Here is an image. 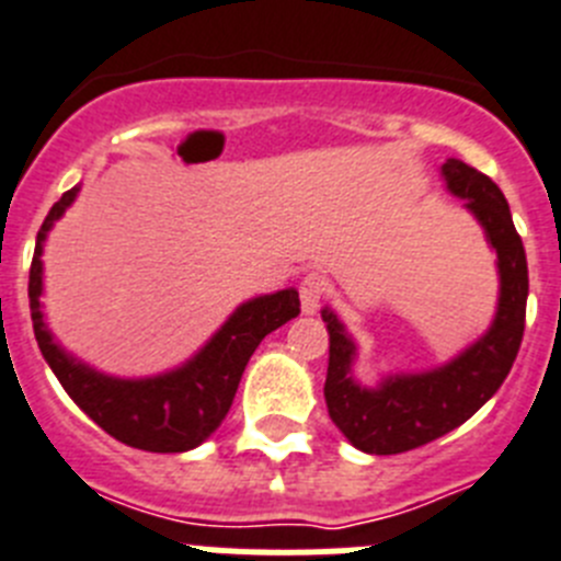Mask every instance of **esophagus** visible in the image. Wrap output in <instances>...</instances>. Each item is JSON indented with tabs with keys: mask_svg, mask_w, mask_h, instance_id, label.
Wrapping results in <instances>:
<instances>
[{
	"mask_svg": "<svg viewBox=\"0 0 561 561\" xmlns=\"http://www.w3.org/2000/svg\"><path fill=\"white\" fill-rule=\"evenodd\" d=\"M328 290H330L328 276H321V274H308V276H305V279H301V285H299L301 313L313 316L316 310H319L321 301H324V296H328Z\"/></svg>",
	"mask_w": 561,
	"mask_h": 561,
	"instance_id": "34e87169",
	"label": "esophagus"
}]
</instances>
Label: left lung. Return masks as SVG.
Returning a JSON list of instances; mask_svg holds the SVG:
<instances>
[{
  "label": "left lung",
  "mask_w": 561,
  "mask_h": 561,
  "mask_svg": "<svg viewBox=\"0 0 561 561\" xmlns=\"http://www.w3.org/2000/svg\"><path fill=\"white\" fill-rule=\"evenodd\" d=\"M455 197L483 226L485 240L496 251L500 267V301L489 333L462 350L457 358L428 373L387 375L375 389L353 378L355 341L333 310H321L330 333V364L324 381L328 412L341 435L367 455H401L432 443L469 421L514 367L525 333L528 301V262L516 233L505 194L494 180L449 158L440 165Z\"/></svg>",
  "instance_id": "1"
}]
</instances>
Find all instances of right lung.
<instances>
[{
    "instance_id": "add662e5",
    "label": "right lung",
    "mask_w": 561,
    "mask_h": 561,
    "mask_svg": "<svg viewBox=\"0 0 561 561\" xmlns=\"http://www.w3.org/2000/svg\"><path fill=\"white\" fill-rule=\"evenodd\" d=\"M78 186L61 194L50 214L45 217L33 251L31 282V319L38 350L56 373L67 396L84 409L115 440L144 451H188L206 440L214 428L226 421L248 358L267 333H274L285 321L299 316V294L294 287L276 290L271 296H256L233 310L231 319L211 335L206 347L192 362L172 373L154 378H112L78 362L67 353L45 324L42 313V251L53 222L72 206Z\"/></svg>"
}]
</instances>
